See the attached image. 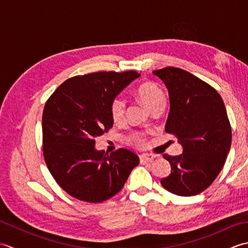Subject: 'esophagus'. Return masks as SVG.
<instances>
[{"label": "esophagus", "instance_id": "obj_1", "mask_svg": "<svg viewBox=\"0 0 248 248\" xmlns=\"http://www.w3.org/2000/svg\"><path fill=\"white\" fill-rule=\"evenodd\" d=\"M154 159H155V156L151 155H148V154H144V155H140V161L141 164H146V163H149Z\"/></svg>", "mask_w": 248, "mask_h": 248}]
</instances>
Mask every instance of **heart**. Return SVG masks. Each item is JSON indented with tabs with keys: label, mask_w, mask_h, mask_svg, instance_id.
<instances>
[{
	"label": "heart",
	"mask_w": 248,
	"mask_h": 248,
	"mask_svg": "<svg viewBox=\"0 0 248 248\" xmlns=\"http://www.w3.org/2000/svg\"><path fill=\"white\" fill-rule=\"evenodd\" d=\"M138 97L141 102L144 103L145 107L148 108L150 112L155 108L159 107L161 104L165 103V94L162 92L160 87H157L154 83H144L139 86ZM125 100L123 97H116L112 100L109 104V115L115 123H119L124 119L125 113ZM132 141L136 145H141L144 143V139L140 134H134L132 138Z\"/></svg>",
	"instance_id": "obj_1"
}]
</instances>
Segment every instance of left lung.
I'll return each mask as SVG.
<instances>
[{
  "mask_svg": "<svg viewBox=\"0 0 248 248\" xmlns=\"http://www.w3.org/2000/svg\"><path fill=\"white\" fill-rule=\"evenodd\" d=\"M170 94L165 131L178 138L183 151L163 155L171 166L162 186L179 196H194L217 179L231 146V127L222 97L209 84L180 68L154 71Z\"/></svg>",
  "mask_w": 248,
  "mask_h": 248,
  "instance_id": "8db88e82",
  "label": "left lung"
}]
</instances>
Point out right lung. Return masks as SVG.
<instances>
[{
    "label": "right lung",
    "instance_id": "right-lung-1",
    "mask_svg": "<svg viewBox=\"0 0 248 248\" xmlns=\"http://www.w3.org/2000/svg\"><path fill=\"white\" fill-rule=\"evenodd\" d=\"M136 71L93 72L57 87L43 114L44 156L51 175L70 196L102 202L117 194L140 159L120 148L97 150L94 139L108 132L114 120L112 100L140 78Z\"/></svg>",
    "mask_w": 248,
    "mask_h": 248
}]
</instances>
